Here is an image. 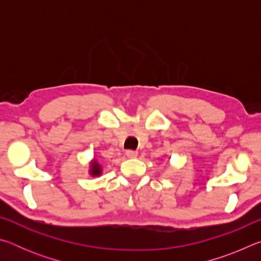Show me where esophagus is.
<instances>
[{
	"instance_id": "34e87169",
	"label": "esophagus",
	"mask_w": 261,
	"mask_h": 261,
	"mask_svg": "<svg viewBox=\"0 0 261 261\" xmlns=\"http://www.w3.org/2000/svg\"><path fill=\"white\" fill-rule=\"evenodd\" d=\"M126 156L130 158V159H134V158H137L138 156V152L136 151H126Z\"/></svg>"
}]
</instances>
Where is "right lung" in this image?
Returning <instances> with one entry per match:
<instances>
[{
  "instance_id": "right-lung-1",
  "label": "right lung",
  "mask_w": 261,
  "mask_h": 261,
  "mask_svg": "<svg viewBox=\"0 0 261 261\" xmlns=\"http://www.w3.org/2000/svg\"><path fill=\"white\" fill-rule=\"evenodd\" d=\"M88 165H90V168H88V174H90L92 177H99V176L102 175V166L100 165V162L96 160L95 158L92 159Z\"/></svg>"
}]
</instances>
